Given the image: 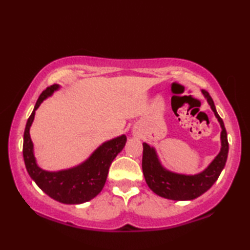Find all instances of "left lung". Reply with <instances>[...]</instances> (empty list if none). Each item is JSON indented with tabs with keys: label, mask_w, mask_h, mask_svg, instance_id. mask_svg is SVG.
I'll return each mask as SVG.
<instances>
[{
	"label": "left lung",
	"mask_w": 250,
	"mask_h": 250,
	"mask_svg": "<svg viewBox=\"0 0 250 250\" xmlns=\"http://www.w3.org/2000/svg\"><path fill=\"white\" fill-rule=\"evenodd\" d=\"M202 93L208 102L221 126L220 151L204 171L194 175H185L167 169L159 160L155 148L150 147L146 143H143L142 167L145 180L148 187L162 198L174 201H190L196 199L215 184L226 166L228 152H229V143H228L224 121L217 113L214 101L210 98L209 93L205 90H202Z\"/></svg>",
	"instance_id": "1"
}]
</instances>
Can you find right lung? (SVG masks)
Instances as JSON below:
<instances>
[{
  "mask_svg": "<svg viewBox=\"0 0 250 250\" xmlns=\"http://www.w3.org/2000/svg\"><path fill=\"white\" fill-rule=\"evenodd\" d=\"M59 88V84H52L42 92L26 121L22 149L24 164L30 177L51 199L64 204H82L92 200L102 191L110 164L116 156L124 149L126 136L120 135L103 143L86 161L77 167L58 172H48L41 168L37 166L34 157L30 128L34 120L35 110L40 107L44 100L50 97Z\"/></svg>",
  "mask_w": 250,
  "mask_h": 250,
  "instance_id": "right-lung-1",
  "label": "right lung"
}]
</instances>
